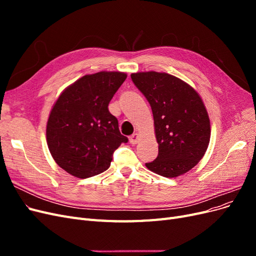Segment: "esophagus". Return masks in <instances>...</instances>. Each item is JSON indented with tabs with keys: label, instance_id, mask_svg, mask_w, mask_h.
I'll use <instances>...</instances> for the list:
<instances>
[{
	"label": "esophagus",
	"instance_id": "esophagus-1",
	"mask_svg": "<svg viewBox=\"0 0 256 256\" xmlns=\"http://www.w3.org/2000/svg\"><path fill=\"white\" fill-rule=\"evenodd\" d=\"M138 138H140V136H138V134H134L132 136H130L129 141H130L131 144H136L138 142Z\"/></svg>",
	"mask_w": 256,
	"mask_h": 256
}]
</instances>
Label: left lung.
<instances>
[{
	"label": "left lung",
	"mask_w": 256,
	"mask_h": 256,
	"mask_svg": "<svg viewBox=\"0 0 256 256\" xmlns=\"http://www.w3.org/2000/svg\"><path fill=\"white\" fill-rule=\"evenodd\" d=\"M131 79L150 102L158 156L146 168L173 178L203 158L210 140V122L200 95L189 84L166 72H136Z\"/></svg>",
	"instance_id": "obj_1"
}]
</instances>
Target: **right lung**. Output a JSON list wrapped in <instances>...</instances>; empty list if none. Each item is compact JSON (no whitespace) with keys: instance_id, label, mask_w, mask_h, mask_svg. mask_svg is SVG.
<instances>
[{"instance_id":"1","label":"right lung","mask_w":256,"mask_h":256,"mask_svg":"<svg viewBox=\"0 0 256 256\" xmlns=\"http://www.w3.org/2000/svg\"><path fill=\"white\" fill-rule=\"evenodd\" d=\"M120 72H100L76 80L60 95L47 122V143L56 164L79 178L109 168L113 152L128 138L108 109L126 80Z\"/></svg>"}]
</instances>
